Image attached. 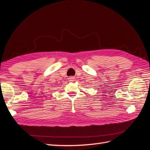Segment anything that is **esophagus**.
Returning <instances> with one entry per match:
<instances>
[{"label": "esophagus", "instance_id": "obj_1", "mask_svg": "<svg viewBox=\"0 0 150 150\" xmlns=\"http://www.w3.org/2000/svg\"><path fill=\"white\" fill-rule=\"evenodd\" d=\"M74 81V78L73 77H70L69 78V81Z\"/></svg>", "mask_w": 150, "mask_h": 150}]
</instances>
